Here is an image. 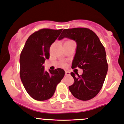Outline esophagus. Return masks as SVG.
<instances>
[{
    "label": "esophagus",
    "mask_w": 124,
    "mask_h": 124,
    "mask_svg": "<svg viewBox=\"0 0 124 124\" xmlns=\"http://www.w3.org/2000/svg\"><path fill=\"white\" fill-rule=\"evenodd\" d=\"M70 72L69 71H65V76H70Z\"/></svg>",
    "instance_id": "1"
}]
</instances>
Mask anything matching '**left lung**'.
Returning a JSON list of instances; mask_svg holds the SVG:
<instances>
[{
	"mask_svg": "<svg viewBox=\"0 0 124 124\" xmlns=\"http://www.w3.org/2000/svg\"><path fill=\"white\" fill-rule=\"evenodd\" d=\"M76 41V53L71 68L83 70V74L71 75L74 83L69 86L72 95L82 101H87L95 97L100 91L108 70L105 48L98 36L87 28L78 27L64 29L59 37Z\"/></svg>",
	"mask_w": 124,
	"mask_h": 124,
	"instance_id": "left-lung-1",
	"label": "left lung"
}]
</instances>
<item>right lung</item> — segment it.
<instances>
[{"label": "right lung", "instance_id": "obj_1", "mask_svg": "<svg viewBox=\"0 0 124 124\" xmlns=\"http://www.w3.org/2000/svg\"><path fill=\"white\" fill-rule=\"evenodd\" d=\"M62 29H42L31 35L26 41L20 57V78L25 89L33 99L44 101L50 98L56 86L63 78L61 68L45 71L43 65L50 57V47Z\"/></svg>", "mask_w": 124, "mask_h": 124}]
</instances>
